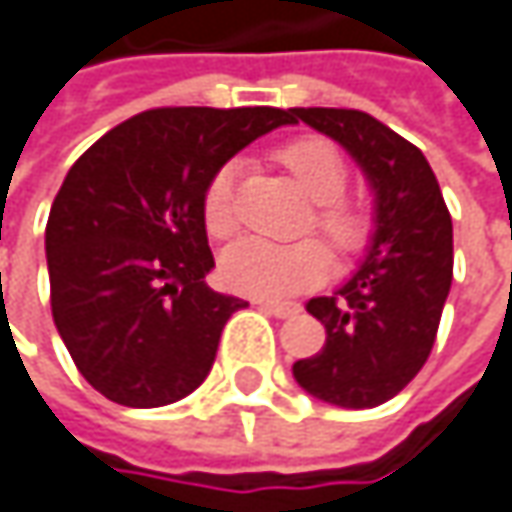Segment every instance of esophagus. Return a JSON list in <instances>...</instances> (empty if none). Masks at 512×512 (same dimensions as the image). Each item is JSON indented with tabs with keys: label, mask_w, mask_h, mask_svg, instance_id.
Returning <instances> with one entry per match:
<instances>
[{
	"label": "esophagus",
	"mask_w": 512,
	"mask_h": 512,
	"mask_svg": "<svg viewBox=\"0 0 512 512\" xmlns=\"http://www.w3.org/2000/svg\"><path fill=\"white\" fill-rule=\"evenodd\" d=\"M259 309L274 314V317H294L300 314V303L288 300V303H276V300H259Z\"/></svg>",
	"instance_id": "esophagus-1"
}]
</instances>
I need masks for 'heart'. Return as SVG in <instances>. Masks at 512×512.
Wrapping results in <instances>:
<instances>
[{
    "label": "heart",
    "mask_w": 512,
    "mask_h": 512,
    "mask_svg": "<svg viewBox=\"0 0 512 512\" xmlns=\"http://www.w3.org/2000/svg\"><path fill=\"white\" fill-rule=\"evenodd\" d=\"M279 163L288 168L300 192L317 203L314 224L338 250H358L370 236V218L364 209L341 201L347 186V165L338 151L320 139H300L279 151ZM238 165H221L203 189V227L215 238H227L236 227ZM332 268V256L320 241L271 244L262 238H241L221 256V279L250 297H288L320 282Z\"/></svg>",
    "instance_id": "obj_1"
}]
</instances>
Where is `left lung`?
I'll use <instances>...</instances> for the list:
<instances>
[{"label": "left lung", "instance_id": "8db88e82", "mask_svg": "<svg viewBox=\"0 0 512 512\" xmlns=\"http://www.w3.org/2000/svg\"><path fill=\"white\" fill-rule=\"evenodd\" d=\"M294 122L335 139L373 192V233L361 265L306 311L326 344L291 370L297 384L338 408H376L428 361L452 288V215L417 145L361 110L294 107Z\"/></svg>", "mask_w": 512, "mask_h": 512}]
</instances>
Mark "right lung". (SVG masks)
<instances>
[{
    "mask_svg": "<svg viewBox=\"0 0 512 512\" xmlns=\"http://www.w3.org/2000/svg\"><path fill=\"white\" fill-rule=\"evenodd\" d=\"M282 125H294L291 110H148L69 168L46 224L52 314L75 367L110 402L160 408L209 376L227 320L247 303L206 285L203 189Z\"/></svg>",
    "mask_w": 512,
    "mask_h": 512,
    "instance_id": "right-lung-1",
    "label": "right lung"
}]
</instances>
